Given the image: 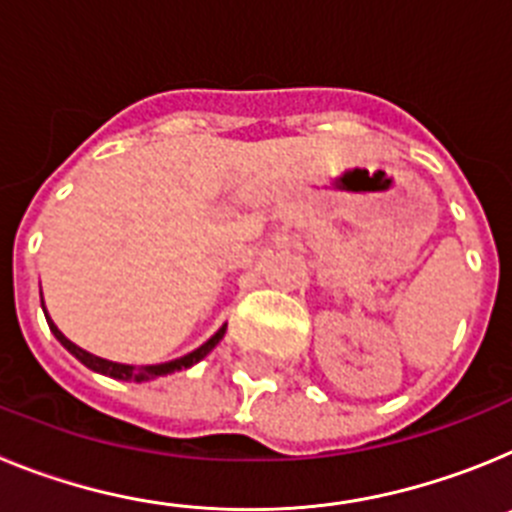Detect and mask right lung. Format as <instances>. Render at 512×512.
Returning <instances> with one entry per match:
<instances>
[{"instance_id": "add662e5", "label": "right lung", "mask_w": 512, "mask_h": 512, "mask_svg": "<svg viewBox=\"0 0 512 512\" xmlns=\"http://www.w3.org/2000/svg\"><path fill=\"white\" fill-rule=\"evenodd\" d=\"M40 302H43V300H40ZM45 320H48V325H51L53 336H56L58 341H61V346L69 348L71 354H74L76 359L81 361V364L89 366L92 372L107 374V377H112V379H125V382H128V379H130V382H148V379H153V377H164V374L179 372V369H189V366H192V364H197V361H200V359H205V356L210 354L212 348H215L217 343H220V338L225 336V325H223V328L217 330V333L210 338V341L202 343V346L197 348V351H192V354L182 356V359H174V361H169V364H156V366H128V364H115V361L99 359V356H94V354H87L84 348H79V346H76V343H71L69 338L63 336L61 330H58L56 325H53V320L48 318V312H45Z\"/></svg>"}]
</instances>
